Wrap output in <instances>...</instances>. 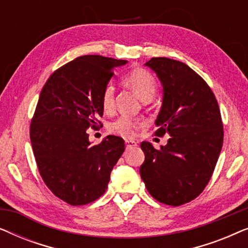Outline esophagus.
I'll list each match as a JSON object with an SVG mask.
<instances>
[{"label": "esophagus", "mask_w": 248, "mask_h": 248, "mask_svg": "<svg viewBox=\"0 0 248 248\" xmlns=\"http://www.w3.org/2000/svg\"><path fill=\"white\" fill-rule=\"evenodd\" d=\"M125 145H126V149H131V148L137 147L138 143L135 141H132V140H125Z\"/></svg>", "instance_id": "esophagus-1"}]
</instances>
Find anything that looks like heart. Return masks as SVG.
I'll use <instances>...</instances> for the list:
<instances>
[{"label":"heart","instance_id":"obj_1","mask_svg":"<svg viewBox=\"0 0 248 248\" xmlns=\"http://www.w3.org/2000/svg\"><path fill=\"white\" fill-rule=\"evenodd\" d=\"M124 83L132 88L135 93L142 100L148 101L154 98L157 91V82L154 76L144 69H134L128 72L123 78ZM115 105V88L113 84L108 83L104 88L101 93V106L105 111H110ZM143 125V121L133 118L126 115L120 116L109 124V131L111 133L121 135L123 138L131 139L135 137L138 128Z\"/></svg>","mask_w":248,"mask_h":248}]
</instances>
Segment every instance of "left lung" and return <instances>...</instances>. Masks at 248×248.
Here are the masks:
<instances>
[{
	"label": "left lung",
	"mask_w": 248,
	"mask_h": 248,
	"mask_svg": "<svg viewBox=\"0 0 248 248\" xmlns=\"http://www.w3.org/2000/svg\"><path fill=\"white\" fill-rule=\"evenodd\" d=\"M157 74L164 90L155 126L169 140L160 150L143 141L140 175L157 201L185 204L201 194L211 178L223 142V125L208 83L185 63L152 57L144 64Z\"/></svg>",
	"instance_id": "1"
}]
</instances>
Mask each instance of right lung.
<instances>
[{
	"label": "right lung",
	"instance_id": "1",
	"mask_svg": "<svg viewBox=\"0 0 248 248\" xmlns=\"http://www.w3.org/2000/svg\"><path fill=\"white\" fill-rule=\"evenodd\" d=\"M127 61L100 55L77 57L46 81L30 125L39 174L54 195L71 205L96 201L107 189L124 140L108 135L91 145L89 127L104 114L101 93L114 67Z\"/></svg>",
	"mask_w": 248,
	"mask_h": 248
}]
</instances>
